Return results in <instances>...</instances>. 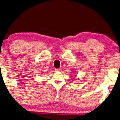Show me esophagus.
<instances>
[{"mask_svg": "<svg viewBox=\"0 0 120 120\" xmlns=\"http://www.w3.org/2000/svg\"><path fill=\"white\" fill-rule=\"evenodd\" d=\"M56 71H60L62 70V69L60 68H58V69H56Z\"/></svg>", "mask_w": 120, "mask_h": 120, "instance_id": "obj_1", "label": "esophagus"}]
</instances>
